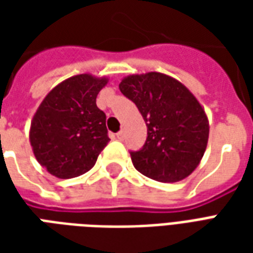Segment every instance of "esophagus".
Here are the masks:
<instances>
[{"label": "esophagus", "instance_id": "esophagus-1", "mask_svg": "<svg viewBox=\"0 0 253 253\" xmlns=\"http://www.w3.org/2000/svg\"><path fill=\"white\" fill-rule=\"evenodd\" d=\"M116 138L119 139V141H123L125 139V131H119L116 134Z\"/></svg>", "mask_w": 253, "mask_h": 253}]
</instances>
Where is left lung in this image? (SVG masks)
<instances>
[{
	"label": "left lung",
	"mask_w": 253,
	"mask_h": 253,
	"mask_svg": "<svg viewBox=\"0 0 253 253\" xmlns=\"http://www.w3.org/2000/svg\"><path fill=\"white\" fill-rule=\"evenodd\" d=\"M119 89L135 103L148 126L143 148L130 153L135 169L161 183L190 176L209 141L206 112L190 89L159 72L130 74Z\"/></svg>",
	"instance_id": "8db88e82"
}]
</instances>
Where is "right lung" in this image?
Segmentation results:
<instances>
[{"label": "right lung", "mask_w": 253, "mask_h": 253, "mask_svg": "<svg viewBox=\"0 0 253 253\" xmlns=\"http://www.w3.org/2000/svg\"><path fill=\"white\" fill-rule=\"evenodd\" d=\"M107 77L89 73L67 78L47 93L31 121L30 142L38 163L58 179H72L93 168L107 146L105 114L96 97Z\"/></svg>", "instance_id": "right-lung-1"}]
</instances>
